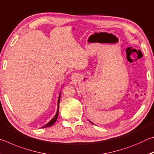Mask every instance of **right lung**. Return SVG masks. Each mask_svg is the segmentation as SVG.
Here are the masks:
<instances>
[{
	"label": "right lung",
	"mask_w": 154,
	"mask_h": 154,
	"mask_svg": "<svg viewBox=\"0 0 154 154\" xmlns=\"http://www.w3.org/2000/svg\"><path fill=\"white\" fill-rule=\"evenodd\" d=\"M60 94L59 96V98H58V109H57V112H56V116H54V118L51 119V120L49 122L48 124H47L45 126H43V128H48V127H50L52 125H53L54 123H55L57 118H58V112H59V102H60Z\"/></svg>",
	"instance_id": "add662e5"
}]
</instances>
